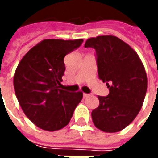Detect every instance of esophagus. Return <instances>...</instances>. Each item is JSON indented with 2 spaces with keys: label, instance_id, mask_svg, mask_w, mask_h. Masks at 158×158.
I'll use <instances>...</instances> for the list:
<instances>
[{
  "label": "esophagus",
  "instance_id": "1",
  "mask_svg": "<svg viewBox=\"0 0 158 158\" xmlns=\"http://www.w3.org/2000/svg\"><path fill=\"white\" fill-rule=\"evenodd\" d=\"M90 96L89 94H85V93L84 94V97H85V98H86V97H88V96Z\"/></svg>",
  "mask_w": 158,
  "mask_h": 158
}]
</instances>
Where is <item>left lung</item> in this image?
Returning a JSON list of instances; mask_svg holds the SVG:
<instances>
[{"label": "left lung", "instance_id": "obj_1", "mask_svg": "<svg viewBox=\"0 0 158 158\" xmlns=\"http://www.w3.org/2000/svg\"><path fill=\"white\" fill-rule=\"evenodd\" d=\"M85 47L96 50L98 77L109 89L98 96L100 104L91 113L94 124L106 133L122 130L140 111L147 89V77L138 54L122 40L113 35L89 38Z\"/></svg>", "mask_w": 158, "mask_h": 158}]
</instances>
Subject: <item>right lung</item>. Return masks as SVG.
I'll return each instance as SVG.
<instances>
[{"label": "right lung", "mask_w": 158, "mask_h": 158, "mask_svg": "<svg viewBox=\"0 0 158 158\" xmlns=\"http://www.w3.org/2000/svg\"><path fill=\"white\" fill-rule=\"evenodd\" d=\"M83 40L46 39L23 56L13 77L19 105L40 129L56 131L69 124L83 93L61 89L65 71L63 59Z\"/></svg>", "instance_id": "right-lung-1"}]
</instances>
